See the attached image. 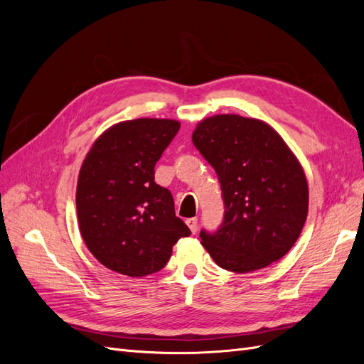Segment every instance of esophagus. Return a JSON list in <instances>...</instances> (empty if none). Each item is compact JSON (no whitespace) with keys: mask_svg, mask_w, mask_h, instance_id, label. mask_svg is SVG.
Segmentation results:
<instances>
[{"mask_svg":"<svg viewBox=\"0 0 364 364\" xmlns=\"http://www.w3.org/2000/svg\"><path fill=\"white\" fill-rule=\"evenodd\" d=\"M186 225H188V228H190V230H191L193 234L197 232V218L196 217L186 220Z\"/></svg>","mask_w":364,"mask_h":364,"instance_id":"1","label":"esophagus"}]
</instances>
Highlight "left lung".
<instances>
[{"label":"left lung","mask_w":364,"mask_h":364,"mask_svg":"<svg viewBox=\"0 0 364 364\" xmlns=\"http://www.w3.org/2000/svg\"><path fill=\"white\" fill-rule=\"evenodd\" d=\"M193 142L213 165L225 202L214 234L200 232L217 266L249 273L287 253L308 214V183L301 162L267 123L235 114L202 119Z\"/></svg>","instance_id":"8db88e82"}]
</instances>
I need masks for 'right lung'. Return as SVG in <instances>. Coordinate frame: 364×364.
Masks as SVG:
<instances>
[{
  "label": "right lung",
  "mask_w": 364,
  "mask_h": 364,
  "mask_svg": "<svg viewBox=\"0 0 364 364\" xmlns=\"http://www.w3.org/2000/svg\"><path fill=\"white\" fill-rule=\"evenodd\" d=\"M181 123L121 121L98 136L80 167L75 206L86 247L105 267L130 278L156 273L191 232L173 196L155 182V165Z\"/></svg>",
  "instance_id": "1"
}]
</instances>
